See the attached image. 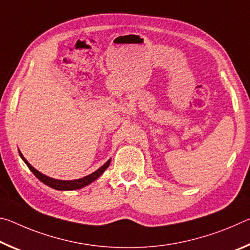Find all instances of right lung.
Returning <instances> with one entry per match:
<instances>
[{
  "label": "right lung",
  "mask_w": 250,
  "mask_h": 250,
  "mask_svg": "<svg viewBox=\"0 0 250 250\" xmlns=\"http://www.w3.org/2000/svg\"><path fill=\"white\" fill-rule=\"evenodd\" d=\"M20 155H21V158L23 159L24 162L26 163V166L28 167L29 170L33 172V174L35 175L37 179L43 182L44 184L48 185V186H50V188H53L55 189H59V191H73V189L82 188H83V186L90 184L91 182H94L95 180L98 179L101 174H103V173L105 171V168L109 167L110 161H111V160L107 161V162H105L103 167H99L96 172L83 177V179H78V180H74V181H62V180H55V179H52V177H48L44 174H42L41 172L35 170V168H34L31 164L27 162L26 159L24 158L21 152H20Z\"/></svg>",
  "instance_id": "1"
}]
</instances>
